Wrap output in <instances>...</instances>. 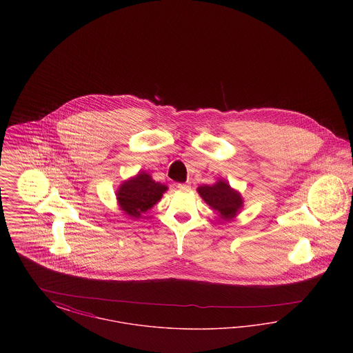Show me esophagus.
<instances>
[{
	"label": "esophagus",
	"instance_id": "34e87169",
	"mask_svg": "<svg viewBox=\"0 0 353 353\" xmlns=\"http://www.w3.org/2000/svg\"><path fill=\"white\" fill-rule=\"evenodd\" d=\"M177 188H179V189H180V190H189V189H190V185L179 184V185H177Z\"/></svg>",
	"mask_w": 353,
	"mask_h": 353
}]
</instances>
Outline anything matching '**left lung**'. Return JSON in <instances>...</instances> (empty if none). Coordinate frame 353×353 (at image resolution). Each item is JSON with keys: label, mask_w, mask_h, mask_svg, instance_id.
I'll use <instances>...</instances> for the list:
<instances>
[{"label": "left lung", "mask_w": 353, "mask_h": 353, "mask_svg": "<svg viewBox=\"0 0 353 353\" xmlns=\"http://www.w3.org/2000/svg\"><path fill=\"white\" fill-rule=\"evenodd\" d=\"M197 192L202 200L226 221L234 219L243 206L241 194L223 180H219L214 185H202L197 188Z\"/></svg>", "instance_id": "left-lung-1"}]
</instances>
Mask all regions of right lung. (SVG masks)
<instances>
[{
	"instance_id": "1",
	"label": "right lung",
	"mask_w": 353,
	"mask_h": 353,
	"mask_svg": "<svg viewBox=\"0 0 353 353\" xmlns=\"http://www.w3.org/2000/svg\"><path fill=\"white\" fill-rule=\"evenodd\" d=\"M165 190H168V186L156 183L150 173L140 172L119 186L117 200L127 216L139 219L160 201Z\"/></svg>"
}]
</instances>
